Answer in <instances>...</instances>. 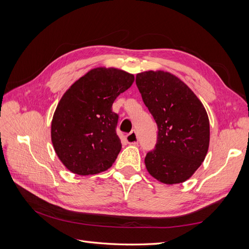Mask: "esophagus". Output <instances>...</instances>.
<instances>
[{
    "mask_svg": "<svg viewBox=\"0 0 249 249\" xmlns=\"http://www.w3.org/2000/svg\"><path fill=\"white\" fill-rule=\"evenodd\" d=\"M125 139L127 143H130V144H138V141H139L136 131H132L130 134H127L125 136Z\"/></svg>",
    "mask_w": 249,
    "mask_h": 249,
    "instance_id": "obj_1",
    "label": "esophagus"
}]
</instances>
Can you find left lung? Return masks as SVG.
<instances>
[{"label": "left lung", "mask_w": 249, "mask_h": 249, "mask_svg": "<svg viewBox=\"0 0 249 249\" xmlns=\"http://www.w3.org/2000/svg\"><path fill=\"white\" fill-rule=\"evenodd\" d=\"M136 85L158 126L155 148L144 159L146 169L164 184L183 183L196 171L208 153L207 112L192 90L169 72L138 73Z\"/></svg>", "instance_id": "left-lung-1"}]
</instances>
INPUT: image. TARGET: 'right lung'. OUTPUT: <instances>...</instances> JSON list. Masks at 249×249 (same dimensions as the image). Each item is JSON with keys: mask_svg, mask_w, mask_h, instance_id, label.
<instances>
[{"mask_svg": "<svg viewBox=\"0 0 249 249\" xmlns=\"http://www.w3.org/2000/svg\"><path fill=\"white\" fill-rule=\"evenodd\" d=\"M134 76L116 69H94L80 78L60 100L52 120V142L64 166L80 176L112 166L122 149L116 134V97Z\"/></svg>", "mask_w": 249, "mask_h": 249, "instance_id": "obj_1", "label": "right lung"}]
</instances>
